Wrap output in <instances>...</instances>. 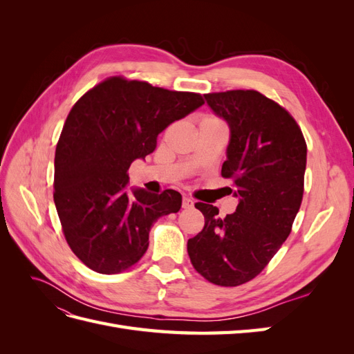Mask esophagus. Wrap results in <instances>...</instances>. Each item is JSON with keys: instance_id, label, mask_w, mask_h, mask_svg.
<instances>
[{"instance_id": "esophagus-1", "label": "esophagus", "mask_w": 354, "mask_h": 354, "mask_svg": "<svg viewBox=\"0 0 354 354\" xmlns=\"http://www.w3.org/2000/svg\"><path fill=\"white\" fill-rule=\"evenodd\" d=\"M194 205H195V202H194V199H190V198H183V208L185 209H190V208H194Z\"/></svg>"}]
</instances>
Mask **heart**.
Segmentation results:
<instances>
[{
	"label": "heart",
	"instance_id": "1",
	"mask_svg": "<svg viewBox=\"0 0 354 354\" xmlns=\"http://www.w3.org/2000/svg\"><path fill=\"white\" fill-rule=\"evenodd\" d=\"M205 118H211V120H217V118H214V116H205Z\"/></svg>",
	"mask_w": 354,
	"mask_h": 354
}]
</instances>
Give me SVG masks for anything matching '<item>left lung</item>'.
<instances>
[{"mask_svg":"<svg viewBox=\"0 0 354 354\" xmlns=\"http://www.w3.org/2000/svg\"><path fill=\"white\" fill-rule=\"evenodd\" d=\"M209 108L230 128L221 176L232 180L236 211L196 202L205 226L187 241L195 270L214 285L238 286L259 276L292 230L301 207L307 145L285 108L255 90L208 93Z\"/></svg>","mask_w":354,"mask_h":354,"instance_id":"left-lung-1","label":"left lung"}]
</instances>
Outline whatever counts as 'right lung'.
Returning a JSON list of instances; mask_svg holds the SVG:
<instances>
[{
  "label": "right lung",
  "mask_w": 354,
  "mask_h": 354,
  "mask_svg": "<svg viewBox=\"0 0 354 354\" xmlns=\"http://www.w3.org/2000/svg\"><path fill=\"white\" fill-rule=\"evenodd\" d=\"M203 103L199 93L109 77L72 106L56 146L53 196L68 245L91 270L130 269L147 250L152 224L180 209L173 189L128 194L127 171L155 151L159 133Z\"/></svg>",
  "instance_id": "obj_1"
}]
</instances>
